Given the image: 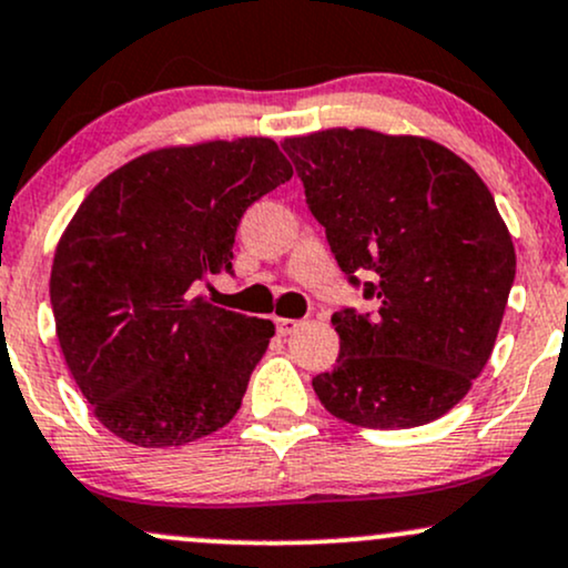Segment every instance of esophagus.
Instances as JSON below:
<instances>
[{
	"instance_id": "34e87169",
	"label": "esophagus",
	"mask_w": 568,
	"mask_h": 568,
	"mask_svg": "<svg viewBox=\"0 0 568 568\" xmlns=\"http://www.w3.org/2000/svg\"><path fill=\"white\" fill-rule=\"evenodd\" d=\"M275 325H277L280 334L288 336V334H293V331L302 328V321H293V317H275Z\"/></svg>"
}]
</instances>
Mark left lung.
Segmentation results:
<instances>
[{
    "label": "left lung",
    "instance_id": "left-lung-1",
    "mask_svg": "<svg viewBox=\"0 0 568 568\" xmlns=\"http://www.w3.org/2000/svg\"><path fill=\"white\" fill-rule=\"evenodd\" d=\"M312 216L374 312L342 310L336 366L312 379L357 427H419L470 393L515 280L513 237L480 175L440 143L334 128L285 139Z\"/></svg>",
    "mask_w": 568,
    "mask_h": 568
}]
</instances>
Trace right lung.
Returning a JSON list of instances; mask_svg holds the SVG:
<instances>
[{
    "label": "right lung",
    "instance_id": "1",
    "mask_svg": "<svg viewBox=\"0 0 568 568\" xmlns=\"http://www.w3.org/2000/svg\"><path fill=\"white\" fill-rule=\"evenodd\" d=\"M291 175L272 139L207 141L130 160L77 207L50 275L55 334L116 438L184 446L237 414L275 325L194 288L232 272L243 213Z\"/></svg>",
    "mask_w": 568,
    "mask_h": 568
}]
</instances>
